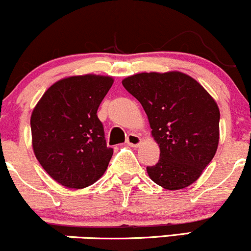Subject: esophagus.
<instances>
[{
	"label": "esophagus",
	"instance_id": "34e87169",
	"mask_svg": "<svg viewBox=\"0 0 251 251\" xmlns=\"http://www.w3.org/2000/svg\"><path fill=\"white\" fill-rule=\"evenodd\" d=\"M141 142H142V140H141L139 135L129 134L128 136H126V143H128V146H130V147H139Z\"/></svg>",
	"mask_w": 251,
	"mask_h": 251
}]
</instances>
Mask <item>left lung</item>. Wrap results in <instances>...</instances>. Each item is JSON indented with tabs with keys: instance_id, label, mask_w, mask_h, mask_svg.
I'll list each match as a JSON object with an SVG mask.
<instances>
[{
	"instance_id": "obj_1",
	"label": "left lung",
	"mask_w": 251,
	"mask_h": 251,
	"mask_svg": "<svg viewBox=\"0 0 251 251\" xmlns=\"http://www.w3.org/2000/svg\"><path fill=\"white\" fill-rule=\"evenodd\" d=\"M147 114L160 148L149 178L166 190L190 186L215 156L219 143V108L192 77L179 71L142 72L122 80Z\"/></svg>"
}]
</instances>
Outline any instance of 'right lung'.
Returning a JSON list of instances; mask_svg holds the SVG:
<instances>
[{
  "label": "right lung",
  "mask_w": 251,
  "mask_h": 251,
  "mask_svg": "<svg viewBox=\"0 0 251 251\" xmlns=\"http://www.w3.org/2000/svg\"><path fill=\"white\" fill-rule=\"evenodd\" d=\"M112 83L110 75L66 77L50 85L33 109V151L47 174L65 187H88L108 168L114 149L106 147L97 110Z\"/></svg>",
  "instance_id": "add662e5"
}]
</instances>
